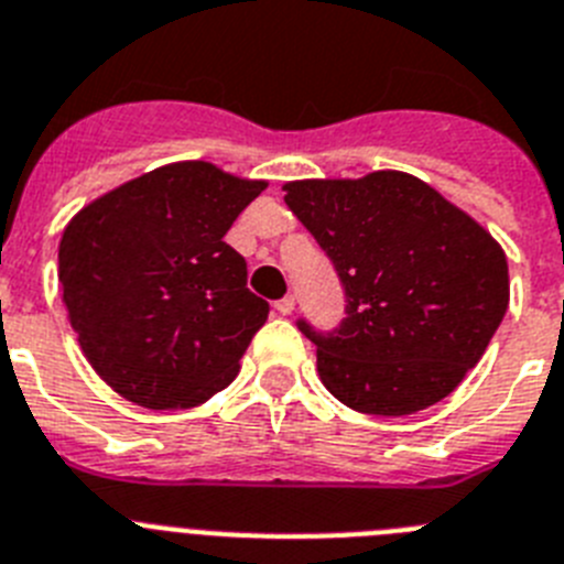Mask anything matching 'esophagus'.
<instances>
[{
    "label": "esophagus",
    "mask_w": 564,
    "mask_h": 564,
    "mask_svg": "<svg viewBox=\"0 0 564 564\" xmlns=\"http://www.w3.org/2000/svg\"><path fill=\"white\" fill-rule=\"evenodd\" d=\"M275 310H278V315H292V312H295V297L286 295L283 301L275 303Z\"/></svg>",
    "instance_id": "34e87169"
}]
</instances>
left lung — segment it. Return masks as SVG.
<instances>
[{
    "label": "left lung",
    "instance_id": "1",
    "mask_svg": "<svg viewBox=\"0 0 564 564\" xmlns=\"http://www.w3.org/2000/svg\"><path fill=\"white\" fill-rule=\"evenodd\" d=\"M283 200L346 289L317 346L321 383L364 414L403 417L448 398L486 355L511 297L508 258L486 227L400 170L303 178Z\"/></svg>",
    "mask_w": 564,
    "mask_h": 564
}]
</instances>
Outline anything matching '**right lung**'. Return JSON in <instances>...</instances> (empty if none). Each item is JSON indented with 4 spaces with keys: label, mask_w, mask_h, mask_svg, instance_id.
<instances>
[{
    "label": "right lung",
    "mask_w": 564,
    "mask_h": 564,
    "mask_svg": "<svg viewBox=\"0 0 564 564\" xmlns=\"http://www.w3.org/2000/svg\"><path fill=\"white\" fill-rule=\"evenodd\" d=\"M267 181L175 161L78 209L58 286L87 364L144 409H193L227 389L269 303L224 235Z\"/></svg>",
    "instance_id": "obj_1"
}]
</instances>
